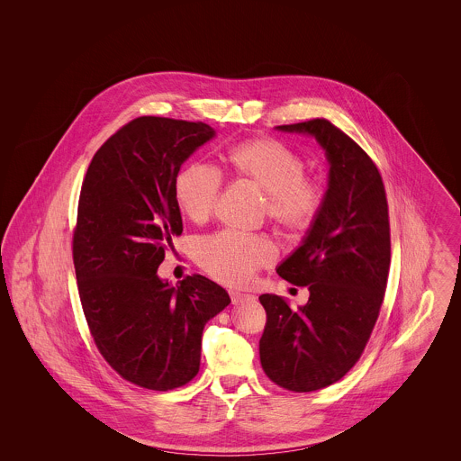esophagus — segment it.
Masks as SVG:
<instances>
[{
    "mask_svg": "<svg viewBox=\"0 0 461 461\" xmlns=\"http://www.w3.org/2000/svg\"><path fill=\"white\" fill-rule=\"evenodd\" d=\"M230 297H231V303H233V304H241V303H247V301H254V299H256L252 294H243V292H239V290H231V292H230Z\"/></svg>",
    "mask_w": 461,
    "mask_h": 461,
    "instance_id": "obj_1",
    "label": "esophagus"
}]
</instances>
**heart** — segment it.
Here are the masks:
<instances>
[{"label": "heart", "mask_w": 461, "mask_h": 461, "mask_svg": "<svg viewBox=\"0 0 461 461\" xmlns=\"http://www.w3.org/2000/svg\"><path fill=\"white\" fill-rule=\"evenodd\" d=\"M231 173L266 195V214L286 231H304L318 218L325 194L320 183L304 176V160L273 138L247 140L224 155ZM221 177L203 164L183 167L175 179V197L181 212L194 222L207 220L218 202ZM275 258L264 237L221 233L202 241L198 261L226 285H245L254 273Z\"/></svg>", "instance_id": "1"}]
</instances>
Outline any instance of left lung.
<instances>
[{
  "label": "left lung",
  "instance_id": "8db88e82",
  "mask_svg": "<svg viewBox=\"0 0 461 461\" xmlns=\"http://www.w3.org/2000/svg\"><path fill=\"white\" fill-rule=\"evenodd\" d=\"M275 130L316 140L329 162L321 211L276 267L286 282L307 286L309 301L290 309L280 295L259 297L267 314L259 340L264 373L284 389L311 393L349 372L370 339L391 264L389 211L372 158L331 122Z\"/></svg>",
  "mask_w": 461,
  "mask_h": 461
}]
</instances>
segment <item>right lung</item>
<instances>
[{
    "mask_svg": "<svg viewBox=\"0 0 461 461\" xmlns=\"http://www.w3.org/2000/svg\"><path fill=\"white\" fill-rule=\"evenodd\" d=\"M214 136L203 122L138 117L102 145L83 181L72 243L83 311L105 361L145 389L190 382L205 323L231 303L205 276L175 286L157 275L183 231L176 176Z\"/></svg>",
    "mask_w": 461,
    "mask_h": 461,
    "instance_id": "add662e5",
    "label": "right lung"
}]
</instances>
